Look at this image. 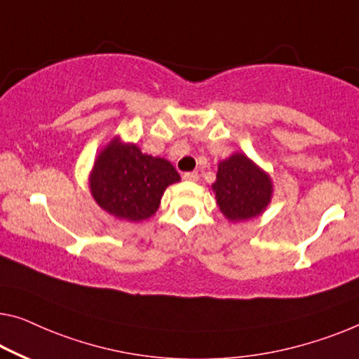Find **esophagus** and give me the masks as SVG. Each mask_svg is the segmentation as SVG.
<instances>
[{
  "mask_svg": "<svg viewBox=\"0 0 359 359\" xmlns=\"http://www.w3.org/2000/svg\"><path fill=\"white\" fill-rule=\"evenodd\" d=\"M198 177H200V175H198V172H185L184 174V179L187 182H196Z\"/></svg>",
  "mask_w": 359,
  "mask_h": 359,
  "instance_id": "34e87169",
  "label": "esophagus"
}]
</instances>
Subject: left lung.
Segmentation results:
<instances>
[{"instance_id":"obj_1","label":"left lung","mask_w":359,"mask_h":359,"mask_svg":"<svg viewBox=\"0 0 359 359\" xmlns=\"http://www.w3.org/2000/svg\"><path fill=\"white\" fill-rule=\"evenodd\" d=\"M219 210L231 222H242L263 214L274 194L271 175L245 153H233L217 164L211 185Z\"/></svg>"}]
</instances>
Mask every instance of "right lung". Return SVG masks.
Returning a JSON list of instances; mask_svg holds the SVG:
<instances>
[{"mask_svg":"<svg viewBox=\"0 0 359 359\" xmlns=\"http://www.w3.org/2000/svg\"><path fill=\"white\" fill-rule=\"evenodd\" d=\"M179 180L168 159L149 156L137 143L114 137L96 154L88 187L96 205L112 217L142 222L156 214L165 189Z\"/></svg>","mask_w":359,"mask_h":359,"instance_id":"obj_1","label":"right lung"}]
</instances>
